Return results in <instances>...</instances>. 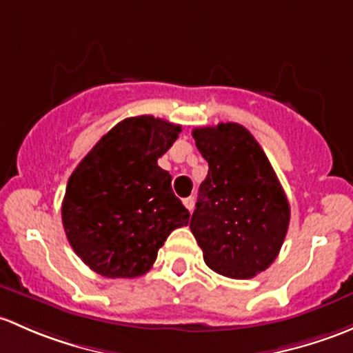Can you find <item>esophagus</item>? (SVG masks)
Instances as JSON below:
<instances>
[{
  "label": "esophagus",
  "mask_w": 353,
  "mask_h": 353,
  "mask_svg": "<svg viewBox=\"0 0 353 353\" xmlns=\"http://www.w3.org/2000/svg\"><path fill=\"white\" fill-rule=\"evenodd\" d=\"M183 205L187 207L188 210H194V207H195V199L194 197H187V199H183Z\"/></svg>",
  "instance_id": "1"
}]
</instances>
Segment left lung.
Returning <instances> with one entry per match:
<instances>
[{
	"label": "left lung",
	"mask_w": 353,
	"mask_h": 353,
	"mask_svg": "<svg viewBox=\"0 0 353 353\" xmlns=\"http://www.w3.org/2000/svg\"><path fill=\"white\" fill-rule=\"evenodd\" d=\"M195 146L209 163L190 219L207 267L230 279H252L281 252L290 207L260 144L234 122L197 127Z\"/></svg>",
	"instance_id": "1"
}]
</instances>
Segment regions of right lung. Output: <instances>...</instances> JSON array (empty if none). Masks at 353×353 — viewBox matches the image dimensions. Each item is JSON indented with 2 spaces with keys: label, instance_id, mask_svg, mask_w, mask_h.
<instances>
[{
  "label": "right lung",
  "instance_id": "right-lung-1",
  "mask_svg": "<svg viewBox=\"0 0 353 353\" xmlns=\"http://www.w3.org/2000/svg\"><path fill=\"white\" fill-rule=\"evenodd\" d=\"M180 130L152 115L123 119L69 176L63 226L76 255L97 274L144 275L170 232L190 221L172 175L158 166Z\"/></svg>",
  "mask_w": 353,
  "mask_h": 353
}]
</instances>
